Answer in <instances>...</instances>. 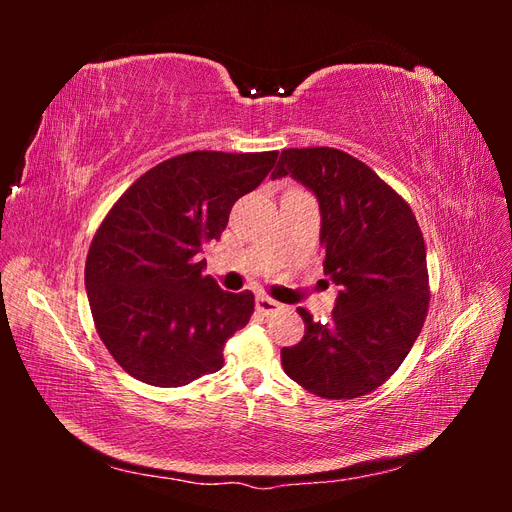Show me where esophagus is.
Segmentation results:
<instances>
[{
    "mask_svg": "<svg viewBox=\"0 0 512 512\" xmlns=\"http://www.w3.org/2000/svg\"><path fill=\"white\" fill-rule=\"evenodd\" d=\"M256 309H258L262 316H273V314L280 312L282 305L277 303V301H273V299H269V297H258L256 299Z\"/></svg>",
    "mask_w": 512,
    "mask_h": 512,
    "instance_id": "esophagus-1",
    "label": "esophagus"
}]
</instances>
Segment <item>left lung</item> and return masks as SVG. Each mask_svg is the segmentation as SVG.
Listing matches in <instances>:
<instances>
[{
    "instance_id": "8db88e82",
    "label": "left lung",
    "mask_w": 512,
    "mask_h": 512,
    "mask_svg": "<svg viewBox=\"0 0 512 512\" xmlns=\"http://www.w3.org/2000/svg\"><path fill=\"white\" fill-rule=\"evenodd\" d=\"M290 175L320 205L324 273L339 286L331 320L299 307L305 335L282 350L288 378L324 399H354L389 380L423 329L429 275L410 205L374 170L333 147L284 149Z\"/></svg>"
}]
</instances>
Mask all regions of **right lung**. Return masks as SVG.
Wrapping results in <instances>:
<instances>
[{
	"instance_id": "add662e5",
	"label": "right lung",
	"mask_w": 512,
	"mask_h": 512,
	"mask_svg": "<svg viewBox=\"0 0 512 512\" xmlns=\"http://www.w3.org/2000/svg\"><path fill=\"white\" fill-rule=\"evenodd\" d=\"M277 151H190L149 168L106 213L85 262L91 316L132 378L185 386L224 365L226 339L254 314V294L205 275L232 205L256 190Z\"/></svg>"
}]
</instances>
